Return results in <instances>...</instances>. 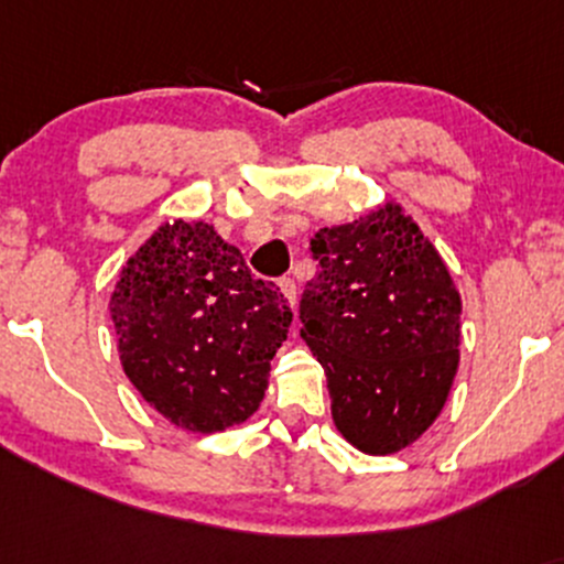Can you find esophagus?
Returning <instances> with one entry per match:
<instances>
[{
    "label": "esophagus",
    "mask_w": 564,
    "mask_h": 564,
    "mask_svg": "<svg viewBox=\"0 0 564 564\" xmlns=\"http://www.w3.org/2000/svg\"><path fill=\"white\" fill-rule=\"evenodd\" d=\"M278 289H281L283 300H286L291 307H294V304H296V283L291 281V278H281V281H278Z\"/></svg>",
    "instance_id": "34e87169"
}]
</instances>
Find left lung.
Returning a JSON list of instances; mask_svg holds the SVG:
<instances>
[{"label": "left lung", "instance_id": "8db88e82", "mask_svg": "<svg viewBox=\"0 0 564 564\" xmlns=\"http://www.w3.org/2000/svg\"><path fill=\"white\" fill-rule=\"evenodd\" d=\"M318 275L302 339L326 373L339 435L368 456L411 448L458 371L462 294L435 243L398 200L310 238Z\"/></svg>", "mask_w": 564, "mask_h": 564}]
</instances>
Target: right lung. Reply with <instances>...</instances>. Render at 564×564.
Segmentation results:
<instances>
[{
	"mask_svg": "<svg viewBox=\"0 0 564 564\" xmlns=\"http://www.w3.org/2000/svg\"><path fill=\"white\" fill-rule=\"evenodd\" d=\"M121 368L148 405L196 435L243 424L268 390L291 307L204 219L161 223L111 291Z\"/></svg>",
	"mask_w": 564,
	"mask_h": 564,
	"instance_id": "right-lung-1",
	"label": "right lung"
}]
</instances>
